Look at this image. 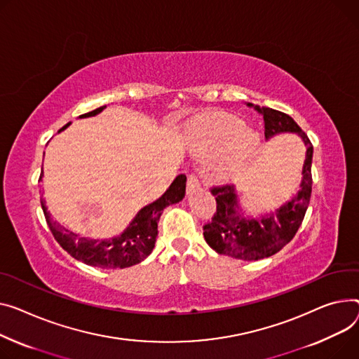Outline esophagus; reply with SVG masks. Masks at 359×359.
I'll list each match as a JSON object with an SVG mask.
<instances>
[{
	"mask_svg": "<svg viewBox=\"0 0 359 359\" xmlns=\"http://www.w3.org/2000/svg\"><path fill=\"white\" fill-rule=\"evenodd\" d=\"M201 189V180L196 175H189L187 176V194H194L196 190Z\"/></svg>",
	"mask_w": 359,
	"mask_h": 359,
	"instance_id": "obj_1",
	"label": "esophagus"
}]
</instances>
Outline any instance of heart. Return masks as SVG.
Returning <instances> with one entry per match:
<instances>
[{
	"instance_id": "1",
	"label": "heart",
	"mask_w": 359,
	"mask_h": 359,
	"mask_svg": "<svg viewBox=\"0 0 359 359\" xmlns=\"http://www.w3.org/2000/svg\"><path fill=\"white\" fill-rule=\"evenodd\" d=\"M189 142L195 156L215 158L212 176L232 182L243 176L261 150V137L229 114L203 116L190 127Z\"/></svg>"
}]
</instances>
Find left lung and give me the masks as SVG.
I'll list each match as a JSON object with an SVG mask.
<instances>
[{"mask_svg": "<svg viewBox=\"0 0 359 359\" xmlns=\"http://www.w3.org/2000/svg\"><path fill=\"white\" fill-rule=\"evenodd\" d=\"M247 107L254 108L264 118L267 140L278 134L293 133L302 138L306 147L300 189L290 201L270 213L245 217L233 184L212 189V195L217 199V212L212 221L203 226L205 241L218 254L257 261L274 255L289 244L303 222L312 195L313 146L290 115L251 102H247Z\"/></svg>", "mask_w": 359, "mask_h": 359, "instance_id": "left-lung-1", "label": "left lung"}]
</instances>
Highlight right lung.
<instances>
[{
  "label": "right lung",
  "mask_w": 359,
  "mask_h": 359,
  "mask_svg": "<svg viewBox=\"0 0 359 359\" xmlns=\"http://www.w3.org/2000/svg\"><path fill=\"white\" fill-rule=\"evenodd\" d=\"M105 108L107 105L100 107L90 112L79 115V118L95 116L102 112ZM69 126L70 123L62 127L59 133L66 130ZM184 194L186 176L179 175L172 182L169 189H167L157 201L138 210V213L130 222V225L124 229L123 233L112 238H105V240L85 238L79 233L66 229L57 222H53L43 199L41 208L47 225H49L55 240L75 259L82 261L88 266L100 269H127L134 264H138V262L146 259L151 254L156 244L157 224L161 217L163 209L169 205L180 202L184 198Z\"/></svg>",
  "instance_id": "right-lung-1"
}]
</instances>
